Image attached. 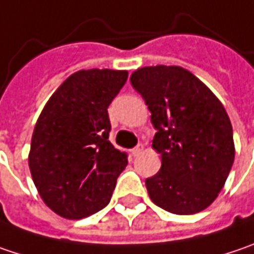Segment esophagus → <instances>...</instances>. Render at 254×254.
I'll list each match as a JSON object with an SVG mask.
<instances>
[{
  "instance_id": "obj_1",
  "label": "esophagus",
  "mask_w": 254,
  "mask_h": 254,
  "mask_svg": "<svg viewBox=\"0 0 254 254\" xmlns=\"http://www.w3.org/2000/svg\"><path fill=\"white\" fill-rule=\"evenodd\" d=\"M142 151H143V146H142V145H136V146L132 149V155H133V157H138L139 154H142Z\"/></svg>"
}]
</instances>
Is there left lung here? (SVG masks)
Segmentation results:
<instances>
[{
  "label": "left lung",
  "mask_w": 254,
  "mask_h": 254,
  "mask_svg": "<svg viewBox=\"0 0 254 254\" xmlns=\"http://www.w3.org/2000/svg\"><path fill=\"white\" fill-rule=\"evenodd\" d=\"M130 83L157 129L152 148L161 170L145 180L149 198L174 214L205 210L223 190L234 161L233 127L223 103L180 66L135 70Z\"/></svg>",
  "instance_id": "left-lung-1"
}]
</instances>
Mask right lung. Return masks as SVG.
<instances>
[{"label": "right lung", "instance_id": "obj_1", "mask_svg": "<svg viewBox=\"0 0 254 254\" xmlns=\"http://www.w3.org/2000/svg\"><path fill=\"white\" fill-rule=\"evenodd\" d=\"M127 79V70L76 71L38 116L28 167L41 200L60 217L79 220L111 201L127 159L109 141L108 106Z\"/></svg>", "mask_w": 254, "mask_h": 254}]
</instances>
